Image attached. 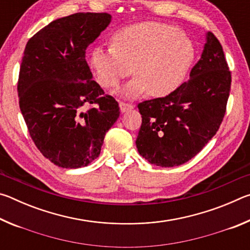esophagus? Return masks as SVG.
Masks as SVG:
<instances>
[{
	"label": "esophagus",
	"instance_id": "esophagus-1",
	"mask_svg": "<svg viewBox=\"0 0 250 250\" xmlns=\"http://www.w3.org/2000/svg\"><path fill=\"white\" fill-rule=\"evenodd\" d=\"M119 107H120V111L122 113L129 111V110H131V109H133L132 104H125V103H120Z\"/></svg>",
	"mask_w": 250,
	"mask_h": 250
}]
</instances>
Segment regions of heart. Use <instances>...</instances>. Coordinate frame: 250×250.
<instances>
[{"instance_id": "obj_1", "label": "heart", "mask_w": 250, "mask_h": 250, "mask_svg": "<svg viewBox=\"0 0 250 250\" xmlns=\"http://www.w3.org/2000/svg\"><path fill=\"white\" fill-rule=\"evenodd\" d=\"M191 40L173 25L146 22L121 28L111 37V46H96L89 65L97 83L113 89L126 76L137 74L120 94L135 99L149 91L153 97L173 94L184 83L195 61Z\"/></svg>"}]
</instances>
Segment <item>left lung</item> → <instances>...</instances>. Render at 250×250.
Returning a JSON list of instances; mask_svg holds the SVG:
<instances>
[{"instance_id": "left-lung-1", "label": "left lung", "mask_w": 250, "mask_h": 250, "mask_svg": "<svg viewBox=\"0 0 250 250\" xmlns=\"http://www.w3.org/2000/svg\"><path fill=\"white\" fill-rule=\"evenodd\" d=\"M230 83L222 45L208 32L188 82L171 95L138 104L142 125L135 145L140 155L162 167L194 158L219 129Z\"/></svg>"}]
</instances>
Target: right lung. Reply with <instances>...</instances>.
Masks as SVG:
<instances>
[{"label":"right lung","instance_id":"right-lung-1","mask_svg":"<svg viewBox=\"0 0 250 250\" xmlns=\"http://www.w3.org/2000/svg\"><path fill=\"white\" fill-rule=\"evenodd\" d=\"M110 22L108 13L65 16L25 47L20 109L37 149L59 167H87L98 158L105 133L119 118V104L104 96L86 62L87 47Z\"/></svg>","mask_w":250,"mask_h":250}]
</instances>
